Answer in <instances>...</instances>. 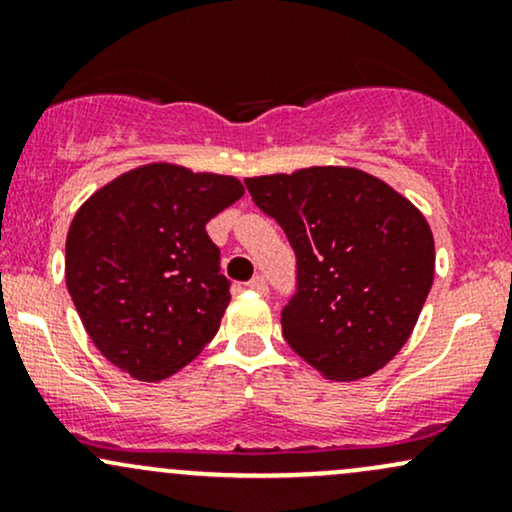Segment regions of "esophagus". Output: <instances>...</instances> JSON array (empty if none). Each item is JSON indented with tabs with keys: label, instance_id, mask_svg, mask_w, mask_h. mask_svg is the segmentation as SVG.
<instances>
[{
	"label": "esophagus",
	"instance_id": "1",
	"mask_svg": "<svg viewBox=\"0 0 512 512\" xmlns=\"http://www.w3.org/2000/svg\"><path fill=\"white\" fill-rule=\"evenodd\" d=\"M248 289L257 291V293H267V291H269V286H267V279H264V276H255V279H250Z\"/></svg>",
	"mask_w": 512,
	"mask_h": 512
}]
</instances>
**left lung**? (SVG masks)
<instances>
[{
  "label": "left lung",
  "instance_id": "1",
  "mask_svg": "<svg viewBox=\"0 0 512 512\" xmlns=\"http://www.w3.org/2000/svg\"><path fill=\"white\" fill-rule=\"evenodd\" d=\"M245 185L296 252L298 289L281 310L291 349L337 383L387 366L433 286L436 245L424 214L387 182L346 166Z\"/></svg>",
  "mask_w": 512,
  "mask_h": 512
}]
</instances>
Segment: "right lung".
Returning <instances> with one entry per match:
<instances>
[{"label": "right lung", "instance_id": "right-lung-1", "mask_svg": "<svg viewBox=\"0 0 512 512\" xmlns=\"http://www.w3.org/2000/svg\"><path fill=\"white\" fill-rule=\"evenodd\" d=\"M243 195L233 175L146 163L81 204L64 276L88 337L113 366L158 383L214 339L231 281L207 223Z\"/></svg>", "mask_w": 512, "mask_h": 512}]
</instances>
